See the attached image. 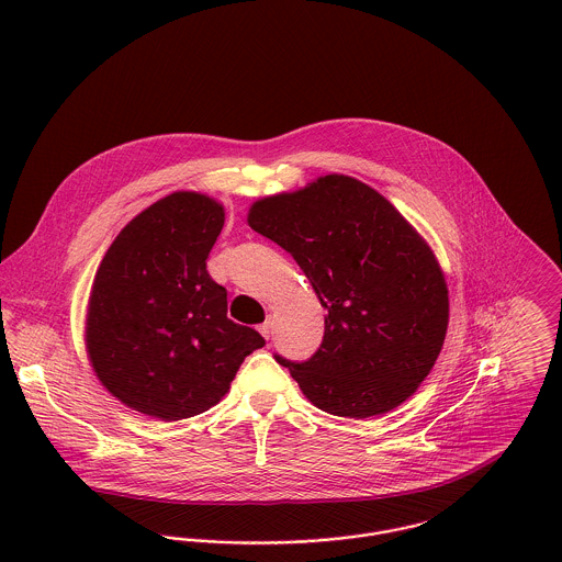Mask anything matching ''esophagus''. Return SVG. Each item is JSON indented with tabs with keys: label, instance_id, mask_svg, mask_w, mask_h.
<instances>
[{
	"label": "esophagus",
	"instance_id": "1",
	"mask_svg": "<svg viewBox=\"0 0 562 562\" xmlns=\"http://www.w3.org/2000/svg\"><path fill=\"white\" fill-rule=\"evenodd\" d=\"M259 333L268 339L270 337V333H272V318H268V321L263 322L261 326H259Z\"/></svg>",
	"mask_w": 562,
	"mask_h": 562
}]
</instances>
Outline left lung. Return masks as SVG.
I'll list each match as a JSON object with an SVG mask.
<instances>
[{
	"mask_svg": "<svg viewBox=\"0 0 562 562\" xmlns=\"http://www.w3.org/2000/svg\"><path fill=\"white\" fill-rule=\"evenodd\" d=\"M248 225L285 248L326 310L321 348L290 368L307 401L372 417L406 401L448 330V288L422 236L370 186L326 175L252 203Z\"/></svg>",
	"mask_w": 562,
	"mask_h": 562,
	"instance_id": "obj_1",
	"label": "left lung"
}]
</instances>
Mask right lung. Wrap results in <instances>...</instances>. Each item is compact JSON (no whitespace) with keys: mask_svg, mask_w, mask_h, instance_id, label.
<instances>
[{"mask_svg":"<svg viewBox=\"0 0 562 562\" xmlns=\"http://www.w3.org/2000/svg\"><path fill=\"white\" fill-rule=\"evenodd\" d=\"M223 225L221 203L175 192L138 214L101 259L86 348L103 387L134 411L164 422L207 411L266 344L227 318V290L207 272Z\"/></svg>","mask_w":562,"mask_h":562,"instance_id":"add662e5","label":"right lung"}]
</instances>
